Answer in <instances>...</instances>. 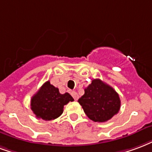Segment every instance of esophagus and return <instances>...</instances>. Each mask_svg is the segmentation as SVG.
<instances>
[{
    "instance_id": "esophagus-1",
    "label": "esophagus",
    "mask_w": 152,
    "mask_h": 152,
    "mask_svg": "<svg viewBox=\"0 0 152 152\" xmlns=\"http://www.w3.org/2000/svg\"><path fill=\"white\" fill-rule=\"evenodd\" d=\"M72 96H73V98L75 99V100H78V98H79V95H78V93H76V92H75V91L72 92Z\"/></svg>"
}]
</instances>
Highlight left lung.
<instances>
[{
	"instance_id": "8db88e82",
	"label": "left lung",
	"mask_w": 152,
	"mask_h": 152,
	"mask_svg": "<svg viewBox=\"0 0 152 152\" xmlns=\"http://www.w3.org/2000/svg\"><path fill=\"white\" fill-rule=\"evenodd\" d=\"M88 118L104 122L118 113L121 101L116 91L100 79L92 80L78 100Z\"/></svg>"
}]
</instances>
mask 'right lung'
Returning a JSON list of instances; mask_svg holds the SVG:
<instances>
[{"instance_id": "right-lung-1", "label": "right lung", "mask_w": 152, "mask_h": 152, "mask_svg": "<svg viewBox=\"0 0 152 152\" xmlns=\"http://www.w3.org/2000/svg\"><path fill=\"white\" fill-rule=\"evenodd\" d=\"M74 99L69 93L61 94L59 88L45 82L31 98V110L35 116L46 121L59 118L64 111V106Z\"/></svg>"}]
</instances>
